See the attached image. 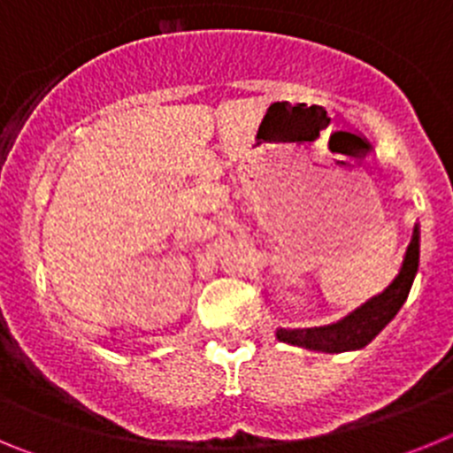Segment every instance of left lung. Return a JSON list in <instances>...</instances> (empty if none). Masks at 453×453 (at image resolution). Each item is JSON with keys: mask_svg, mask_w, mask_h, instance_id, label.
<instances>
[{"mask_svg": "<svg viewBox=\"0 0 453 453\" xmlns=\"http://www.w3.org/2000/svg\"><path fill=\"white\" fill-rule=\"evenodd\" d=\"M419 265V229L415 224L408 250L403 254V263L399 274L395 276V281L386 288V290L367 302L365 306L356 308L354 313L347 315L345 319L331 324V326H322V329H306V331H279L276 338L288 345H297L311 351H324V354H340V351H354L363 349L370 345L376 335L386 329V324L390 322L395 315L399 313V308L406 302L413 279L418 274Z\"/></svg>", "mask_w": 453, "mask_h": 453, "instance_id": "1", "label": "left lung"}]
</instances>
